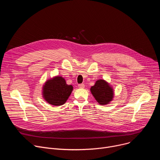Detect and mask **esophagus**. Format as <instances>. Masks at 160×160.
<instances>
[{
	"label": "esophagus",
	"instance_id": "34e87169",
	"mask_svg": "<svg viewBox=\"0 0 160 160\" xmlns=\"http://www.w3.org/2000/svg\"><path fill=\"white\" fill-rule=\"evenodd\" d=\"M78 88H83L85 87V85H84L83 83L79 84V85H78Z\"/></svg>",
	"mask_w": 160,
	"mask_h": 160
}]
</instances>
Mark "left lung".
Returning a JSON list of instances; mask_svg holds the SVG:
<instances>
[{
  "mask_svg": "<svg viewBox=\"0 0 160 160\" xmlns=\"http://www.w3.org/2000/svg\"><path fill=\"white\" fill-rule=\"evenodd\" d=\"M92 96L101 105L108 104L112 101L114 91L108 82L103 79L98 80L94 85L90 88Z\"/></svg>",
  "mask_w": 160,
  "mask_h": 160,
  "instance_id": "left-lung-1",
  "label": "left lung"
}]
</instances>
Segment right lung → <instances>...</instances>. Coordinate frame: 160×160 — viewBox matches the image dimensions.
Listing matches in <instances>:
<instances>
[{"instance_id":"1","label":"right lung","mask_w":160,"mask_h":160,"mask_svg":"<svg viewBox=\"0 0 160 160\" xmlns=\"http://www.w3.org/2000/svg\"><path fill=\"white\" fill-rule=\"evenodd\" d=\"M73 89V86L68 85L64 78L56 76L45 82L42 87V97L51 105L61 106L66 102Z\"/></svg>"}]
</instances>
